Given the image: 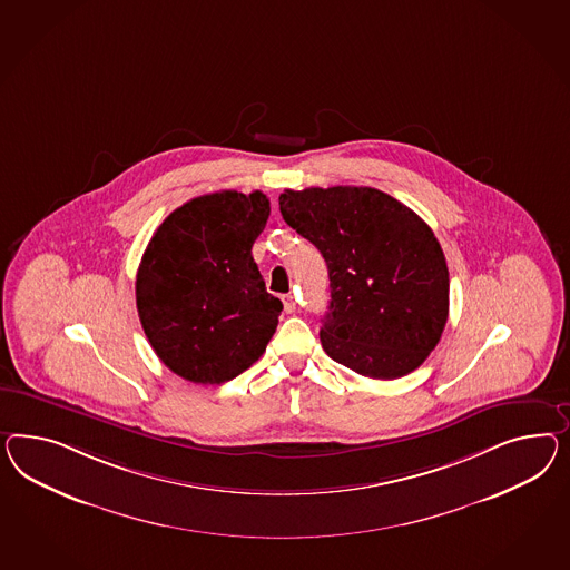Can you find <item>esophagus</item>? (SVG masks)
<instances>
[{"mask_svg": "<svg viewBox=\"0 0 570 570\" xmlns=\"http://www.w3.org/2000/svg\"><path fill=\"white\" fill-rule=\"evenodd\" d=\"M282 303H284V311L286 313H294L296 311V303H294V296H291V294L282 296Z\"/></svg>", "mask_w": 570, "mask_h": 570, "instance_id": "obj_1", "label": "esophagus"}]
</instances>
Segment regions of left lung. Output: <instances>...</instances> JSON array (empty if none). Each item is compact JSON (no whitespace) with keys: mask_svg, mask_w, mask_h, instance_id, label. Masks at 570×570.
Listing matches in <instances>:
<instances>
[{"mask_svg":"<svg viewBox=\"0 0 570 570\" xmlns=\"http://www.w3.org/2000/svg\"><path fill=\"white\" fill-rule=\"evenodd\" d=\"M279 212L327 263V356L373 380L415 371L448 322L446 257L430 226L370 186L288 188Z\"/></svg>","mask_w":570,"mask_h":570,"instance_id":"8db88e82","label":"left lung"}]
</instances>
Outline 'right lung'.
I'll list each match as a JSON object with an SVG mask.
<instances>
[{"instance_id":"1","label":"right lung","mask_w":570,"mask_h":570,"mask_svg":"<svg viewBox=\"0 0 570 570\" xmlns=\"http://www.w3.org/2000/svg\"><path fill=\"white\" fill-rule=\"evenodd\" d=\"M269 217L255 190L186 200L155 230L137 272V308L161 363L193 384L248 370L277 327L282 301L265 291L253 243Z\"/></svg>"}]
</instances>
